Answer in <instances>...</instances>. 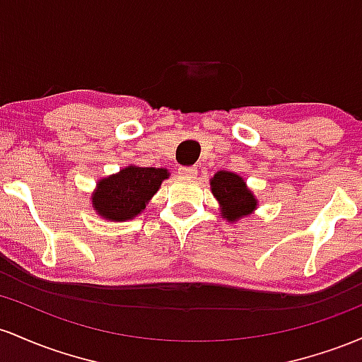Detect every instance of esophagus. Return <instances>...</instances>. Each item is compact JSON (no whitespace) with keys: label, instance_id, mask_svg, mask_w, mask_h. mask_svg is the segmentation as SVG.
I'll return each mask as SVG.
<instances>
[{"label":"esophagus","instance_id":"obj_1","mask_svg":"<svg viewBox=\"0 0 362 362\" xmlns=\"http://www.w3.org/2000/svg\"><path fill=\"white\" fill-rule=\"evenodd\" d=\"M197 168H193V165H181L180 169H177V173L181 174L182 177H193L194 174H197Z\"/></svg>","mask_w":362,"mask_h":362}]
</instances>
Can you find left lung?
I'll return each instance as SVG.
<instances>
[{
    "label": "left lung",
    "mask_w": 362,
    "mask_h": 362,
    "mask_svg": "<svg viewBox=\"0 0 362 362\" xmlns=\"http://www.w3.org/2000/svg\"><path fill=\"white\" fill-rule=\"evenodd\" d=\"M210 188L221 205L222 217L227 222H234L253 214L258 205V200L250 192L245 180L229 170L215 173V176L210 180Z\"/></svg>",
    "instance_id": "left-lung-1"
}]
</instances>
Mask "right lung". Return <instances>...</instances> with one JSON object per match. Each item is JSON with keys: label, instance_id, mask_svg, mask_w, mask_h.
Instances as JSON below:
<instances>
[{"label": "right lung", "instance_id": "right-lung-1", "mask_svg": "<svg viewBox=\"0 0 362 362\" xmlns=\"http://www.w3.org/2000/svg\"><path fill=\"white\" fill-rule=\"evenodd\" d=\"M168 177V169L128 165L97 182L92 193L93 210L105 221H132L144 212L145 205Z\"/></svg>", "mask_w": 362, "mask_h": 362}]
</instances>
